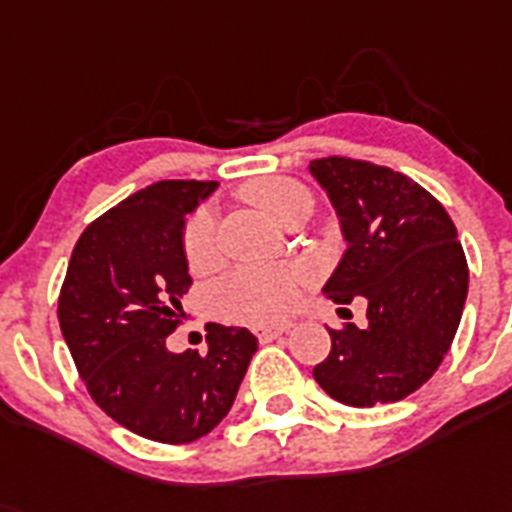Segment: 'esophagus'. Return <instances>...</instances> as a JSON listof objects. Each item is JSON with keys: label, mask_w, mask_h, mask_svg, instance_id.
<instances>
[{"label": "esophagus", "mask_w": 512, "mask_h": 512, "mask_svg": "<svg viewBox=\"0 0 512 512\" xmlns=\"http://www.w3.org/2000/svg\"><path fill=\"white\" fill-rule=\"evenodd\" d=\"M252 330H255V336L260 338V341H273V338L283 336V333L289 330V325H286V322H281V325H257V328Z\"/></svg>", "instance_id": "obj_1"}]
</instances>
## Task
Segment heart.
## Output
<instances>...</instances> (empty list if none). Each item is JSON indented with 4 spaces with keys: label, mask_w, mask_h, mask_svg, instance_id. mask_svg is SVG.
I'll use <instances>...</instances> for the list:
<instances>
[{
    "label": "heart",
    "mask_w": 512,
    "mask_h": 512,
    "mask_svg": "<svg viewBox=\"0 0 512 512\" xmlns=\"http://www.w3.org/2000/svg\"><path fill=\"white\" fill-rule=\"evenodd\" d=\"M249 203L265 210L273 221L286 223L312 208L307 187L286 176L252 179L242 187ZM184 257L195 273H203L216 263V221L210 210H197L184 226ZM299 299V276L283 268H239L213 286V307L223 317L239 322H270L289 315Z\"/></svg>",
    "instance_id": "heart-1"
}]
</instances>
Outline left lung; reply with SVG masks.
<instances>
[{"mask_svg": "<svg viewBox=\"0 0 512 512\" xmlns=\"http://www.w3.org/2000/svg\"><path fill=\"white\" fill-rule=\"evenodd\" d=\"M309 174L328 192L343 252L322 294L336 304L367 299V328L330 330L320 388L356 409L419 390L448 354L468 294L458 231L435 197L385 166L317 158Z\"/></svg>", "mask_w": 512, "mask_h": 512, "instance_id": "obj_1", "label": "left lung"}]
</instances>
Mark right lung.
<instances>
[{
	"label": "right lung",
	"instance_id": "1",
	"mask_svg": "<svg viewBox=\"0 0 512 512\" xmlns=\"http://www.w3.org/2000/svg\"><path fill=\"white\" fill-rule=\"evenodd\" d=\"M218 182L169 179L135 192L80 234L59 294V328L90 398L156 442L200 440L229 414L257 338L208 325V354L166 349L192 286L184 223Z\"/></svg>",
	"mask_w": 512,
	"mask_h": 512
}]
</instances>
